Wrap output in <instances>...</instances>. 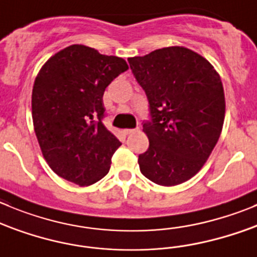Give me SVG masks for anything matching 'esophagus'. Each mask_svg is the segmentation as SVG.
Wrapping results in <instances>:
<instances>
[{"mask_svg":"<svg viewBox=\"0 0 257 257\" xmlns=\"http://www.w3.org/2000/svg\"><path fill=\"white\" fill-rule=\"evenodd\" d=\"M135 131L136 130H134V128H126V130H124V134H126V135H130V134H134Z\"/></svg>","mask_w":257,"mask_h":257,"instance_id":"1","label":"esophagus"}]
</instances>
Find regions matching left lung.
Instances as JSON below:
<instances>
[{"instance_id": "1", "label": "left lung", "mask_w": 257, "mask_h": 257, "mask_svg": "<svg viewBox=\"0 0 257 257\" xmlns=\"http://www.w3.org/2000/svg\"><path fill=\"white\" fill-rule=\"evenodd\" d=\"M128 63L150 104L151 119L143 124L149 149L139 155L140 172L155 184H182L202 169L222 133L221 77L184 46L158 49Z\"/></svg>"}]
</instances>
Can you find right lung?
I'll return each mask as SVG.
<instances>
[{"mask_svg":"<svg viewBox=\"0 0 257 257\" xmlns=\"http://www.w3.org/2000/svg\"><path fill=\"white\" fill-rule=\"evenodd\" d=\"M127 69L122 58L78 44L41 67L31 96L34 130L46 163L60 178L87 187L108 173L121 143L102 122L103 93Z\"/></svg>","mask_w":257,"mask_h":257,"instance_id":"obj_1","label":"right lung"}]
</instances>
